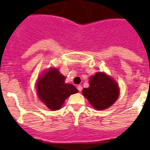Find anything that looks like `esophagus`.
Listing matches in <instances>:
<instances>
[{
    "label": "esophagus",
    "instance_id": "esophagus-1",
    "mask_svg": "<svg viewBox=\"0 0 150 150\" xmlns=\"http://www.w3.org/2000/svg\"><path fill=\"white\" fill-rule=\"evenodd\" d=\"M76 88H77V89H78V91H81L82 90V86H76Z\"/></svg>",
    "mask_w": 150,
    "mask_h": 150
}]
</instances>
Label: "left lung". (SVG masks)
<instances>
[{"label": "left lung", "instance_id": "8db88e82", "mask_svg": "<svg viewBox=\"0 0 150 150\" xmlns=\"http://www.w3.org/2000/svg\"><path fill=\"white\" fill-rule=\"evenodd\" d=\"M83 95L94 109L104 110L112 105L119 97V86L112 77L98 72L89 78V87L83 88Z\"/></svg>", "mask_w": 150, "mask_h": 150}]
</instances>
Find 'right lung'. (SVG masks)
Segmentation results:
<instances>
[{
    "mask_svg": "<svg viewBox=\"0 0 150 150\" xmlns=\"http://www.w3.org/2000/svg\"><path fill=\"white\" fill-rule=\"evenodd\" d=\"M64 76L54 68H50L38 79V98L50 110H60L66 98L78 92L74 85L64 83Z\"/></svg>",
    "mask_w": 150,
    "mask_h": 150,
    "instance_id": "right-lung-1",
    "label": "right lung"
}]
</instances>
